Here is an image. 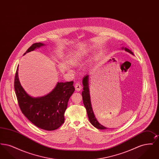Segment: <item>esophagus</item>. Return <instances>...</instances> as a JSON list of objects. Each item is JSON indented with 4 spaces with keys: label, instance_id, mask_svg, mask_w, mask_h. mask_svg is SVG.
<instances>
[{
    "label": "esophagus",
    "instance_id": "obj_1",
    "mask_svg": "<svg viewBox=\"0 0 159 159\" xmlns=\"http://www.w3.org/2000/svg\"><path fill=\"white\" fill-rule=\"evenodd\" d=\"M82 85L80 84V82H77L75 84V89L77 91H80L82 89Z\"/></svg>",
    "mask_w": 159,
    "mask_h": 159
}]
</instances>
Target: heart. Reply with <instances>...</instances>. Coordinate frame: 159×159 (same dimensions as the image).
I'll list each match as a JSON object with an SVG mask.
<instances>
[{"mask_svg": "<svg viewBox=\"0 0 159 159\" xmlns=\"http://www.w3.org/2000/svg\"><path fill=\"white\" fill-rule=\"evenodd\" d=\"M86 54V51L83 49L73 51L68 55L67 61L72 66L79 65L84 59Z\"/></svg>", "mask_w": 159, "mask_h": 159, "instance_id": "obj_1", "label": "heart"}]
</instances>
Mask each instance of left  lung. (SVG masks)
I'll return each mask as SVG.
<instances>
[{"mask_svg": "<svg viewBox=\"0 0 159 159\" xmlns=\"http://www.w3.org/2000/svg\"><path fill=\"white\" fill-rule=\"evenodd\" d=\"M122 49H124L125 51L128 52L129 53L132 54L134 55L133 52L129 49L128 48H121ZM88 80H89V76H84V78L83 79V91L82 92V98H83V102L84 104V106L86 108L88 116L89 118V121L91 122V124L95 127L96 128L98 129H107V128L105 126H102L101 124L99 123L97 119H96V117L95 116V114L93 113L92 107V104H91V97H90V93H89V83H88Z\"/></svg>", "mask_w": 159, "mask_h": 159, "instance_id": "1", "label": "left lung"}]
</instances>
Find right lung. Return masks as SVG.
Returning a JSON list of instances; mask_svg holds the SVG:
<instances>
[{
  "instance_id": "obj_1",
  "label": "right lung",
  "mask_w": 159,
  "mask_h": 159,
  "mask_svg": "<svg viewBox=\"0 0 159 159\" xmlns=\"http://www.w3.org/2000/svg\"><path fill=\"white\" fill-rule=\"evenodd\" d=\"M45 45L35 43L24 53L26 54ZM15 73L14 88L19 107L23 114L36 126L46 130L60 128L64 122V113L68 101L75 90L73 82H58L50 93L41 97H32L21 86L18 75Z\"/></svg>"
}]
</instances>
